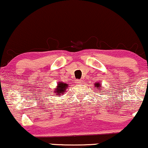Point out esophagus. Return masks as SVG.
<instances>
[{
  "instance_id": "34e87169",
  "label": "esophagus",
  "mask_w": 148,
  "mask_h": 148,
  "mask_svg": "<svg viewBox=\"0 0 148 148\" xmlns=\"http://www.w3.org/2000/svg\"><path fill=\"white\" fill-rule=\"evenodd\" d=\"M76 83L78 84H81L82 83V81H81V80H76Z\"/></svg>"
}]
</instances>
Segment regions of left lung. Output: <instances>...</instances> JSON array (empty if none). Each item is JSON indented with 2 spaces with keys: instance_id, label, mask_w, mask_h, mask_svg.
<instances>
[{
  "instance_id": "obj_1",
  "label": "left lung",
  "mask_w": 148,
  "mask_h": 148,
  "mask_svg": "<svg viewBox=\"0 0 148 148\" xmlns=\"http://www.w3.org/2000/svg\"><path fill=\"white\" fill-rule=\"evenodd\" d=\"M94 86H95V90H97L98 92H100V93H101V92H103V90H102V85H101V84H100V82H96V83H95V84H94Z\"/></svg>"
}]
</instances>
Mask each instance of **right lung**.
Wrapping results in <instances>:
<instances>
[{"label": "right lung", "instance_id": "right-lung-1", "mask_svg": "<svg viewBox=\"0 0 148 148\" xmlns=\"http://www.w3.org/2000/svg\"><path fill=\"white\" fill-rule=\"evenodd\" d=\"M68 87L69 85L67 84L62 82V81H59L58 82L56 87L55 88L53 91H52V92H53V94H54V95L60 96L61 95H63L64 92H66V90L68 88Z\"/></svg>", "mask_w": 148, "mask_h": 148}]
</instances>
